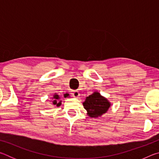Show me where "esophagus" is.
<instances>
[{"label":"esophagus","mask_w":159,"mask_h":159,"mask_svg":"<svg viewBox=\"0 0 159 159\" xmlns=\"http://www.w3.org/2000/svg\"><path fill=\"white\" fill-rule=\"evenodd\" d=\"M71 95L72 96L74 97V98H78L80 95V94L79 93V91L77 90H74V91H72L71 92Z\"/></svg>","instance_id":"34e87169"}]
</instances>
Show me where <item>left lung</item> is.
<instances>
[{"instance_id": "left-lung-1", "label": "left lung", "mask_w": 159, "mask_h": 159, "mask_svg": "<svg viewBox=\"0 0 159 159\" xmlns=\"http://www.w3.org/2000/svg\"><path fill=\"white\" fill-rule=\"evenodd\" d=\"M88 116L91 118H98L105 114L111 106L107 99L102 96L98 92L93 93L87 97L83 103Z\"/></svg>"}]
</instances>
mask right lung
<instances>
[{"mask_svg":"<svg viewBox=\"0 0 159 159\" xmlns=\"http://www.w3.org/2000/svg\"><path fill=\"white\" fill-rule=\"evenodd\" d=\"M68 95H69L68 94H65V95H64V98H66V97L68 96ZM60 99V96L57 95V94H55V95H53L52 103H53L54 105H56L57 107H60L61 105V101H59V99Z\"/></svg>","mask_w":159,"mask_h":159,"instance_id":"1","label":"right lung"}]
</instances>
